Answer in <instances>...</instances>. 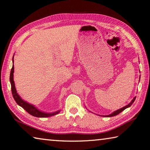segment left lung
I'll return each mask as SVG.
<instances>
[{
	"label": "left lung",
	"mask_w": 150,
	"mask_h": 150,
	"mask_svg": "<svg viewBox=\"0 0 150 150\" xmlns=\"http://www.w3.org/2000/svg\"><path fill=\"white\" fill-rule=\"evenodd\" d=\"M135 98H136V97H135L134 99H132V101L129 103L128 105H127L126 106H124V107H122V108H120V109H119V110H116V111H115V112H114L113 113H112L111 114H110V115H105V116H106V117H113V116H115V115H117V114H119V113H121V112H122L123 110H125L126 109V108H128V107H129V106H130L133 103H134V101L135 100Z\"/></svg>",
	"instance_id": "left-lung-1"
}]
</instances>
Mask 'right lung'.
<instances>
[{"label": "right lung", "mask_w": 150, "mask_h": 150, "mask_svg": "<svg viewBox=\"0 0 150 150\" xmlns=\"http://www.w3.org/2000/svg\"><path fill=\"white\" fill-rule=\"evenodd\" d=\"M13 58H14V56L13 57V64L14 63ZM13 73H14V65H13L12 69L11 70V72H10V78H9L10 83H11V92H12L13 97L14 98L16 103H17L19 106H21V107L24 108L26 112H28L29 114H31L36 117H50V116H52L57 114L59 112H60V110H58L57 112H55L53 113H45V112L39 110L38 108H36L34 105L29 104V103L23 100V99L20 97V96L18 94V93L16 92L15 86V82H14V80H13Z\"/></svg>", "instance_id": "add662e5"}]
</instances>
